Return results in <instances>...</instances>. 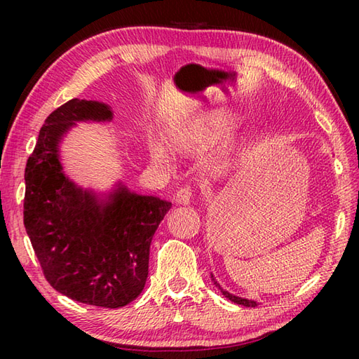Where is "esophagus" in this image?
Here are the masks:
<instances>
[{"label":"esophagus","mask_w":359,"mask_h":359,"mask_svg":"<svg viewBox=\"0 0 359 359\" xmlns=\"http://www.w3.org/2000/svg\"><path fill=\"white\" fill-rule=\"evenodd\" d=\"M194 196V191L191 187H184L180 188L177 191V196H175V201H177V203H189L193 199Z\"/></svg>","instance_id":"esophagus-1"}]
</instances>
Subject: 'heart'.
<instances>
[{
  "label": "heart",
  "mask_w": 359,
  "mask_h": 359,
  "mask_svg": "<svg viewBox=\"0 0 359 359\" xmlns=\"http://www.w3.org/2000/svg\"><path fill=\"white\" fill-rule=\"evenodd\" d=\"M233 118L224 111H211L205 114L196 123L180 129L172 135L174 147L179 149H203L224 139L231 133ZM152 156L157 162H163L165 154L160 148H152Z\"/></svg>",
  "instance_id": "obj_1"
}]
</instances>
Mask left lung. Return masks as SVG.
<instances>
[{
    "mask_svg": "<svg viewBox=\"0 0 359 359\" xmlns=\"http://www.w3.org/2000/svg\"><path fill=\"white\" fill-rule=\"evenodd\" d=\"M212 280H215V279H212ZM215 284H216V287H219V288H220V285L217 284L216 280H215ZM220 292H222V294H224L225 297H228V299L233 301V302H236V304H241V306H243V307H256V306H257V302H255V301H250V299H243V297H239V296H234V294H231V293L225 292L224 288H220Z\"/></svg>",
    "mask_w": 359,
    "mask_h": 359,
    "instance_id": "obj_1",
    "label": "left lung"
}]
</instances>
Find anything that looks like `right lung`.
<instances>
[{
	"instance_id": "1",
	"label": "right lung",
	"mask_w": 359,
	"mask_h": 359,
	"mask_svg": "<svg viewBox=\"0 0 359 359\" xmlns=\"http://www.w3.org/2000/svg\"><path fill=\"white\" fill-rule=\"evenodd\" d=\"M103 103L72 98L46 118L25 171V226L46 280L88 306L118 309L142 293L149 247L171 202L120 187L102 203L62 171L58 142L74 121L111 120Z\"/></svg>"
}]
</instances>
